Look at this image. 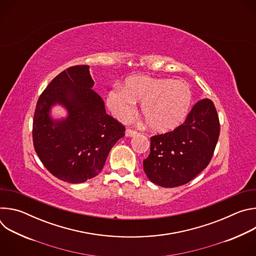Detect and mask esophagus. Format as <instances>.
<instances>
[{
  "label": "esophagus",
  "instance_id": "esophagus-1",
  "mask_svg": "<svg viewBox=\"0 0 256 256\" xmlns=\"http://www.w3.org/2000/svg\"><path fill=\"white\" fill-rule=\"evenodd\" d=\"M136 134H138V132L134 130H132V128H126V136H134Z\"/></svg>",
  "mask_w": 256,
  "mask_h": 256
}]
</instances>
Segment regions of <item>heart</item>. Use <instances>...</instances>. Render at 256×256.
Returning <instances> with one entry per match:
<instances>
[{
  "mask_svg": "<svg viewBox=\"0 0 256 256\" xmlns=\"http://www.w3.org/2000/svg\"><path fill=\"white\" fill-rule=\"evenodd\" d=\"M142 101V114L149 128L167 132L186 120L192 103L188 84L172 79L132 76L124 88L114 87L107 95V105L120 120L128 118L136 102Z\"/></svg>",
  "mask_w": 256,
  "mask_h": 256,
  "instance_id": "obj_1",
  "label": "heart"
}]
</instances>
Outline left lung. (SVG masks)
<instances>
[{
	"instance_id": "8db88e82",
	"label": "left lung",
	"mask_w": 256,
	"mask_h": 256,
	"mask_svg": "<svg viewBox=\"0 0 256 256\" xmlns=\"http://www.w3.org/2000/svg\"><path fill=\"white\" fill-rule=\"evenodd\" d=\"M220 134V122L210 99L198 101L186 122L172 132L151 136L144 171L162 188L184 186L210 162Z\"/></svg>"
}]
</instances>
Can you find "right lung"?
I'll list each match as a JSON object with an SVG mask.
<instances>
[{"instance_id":"right-lung-1","label":"right lung","mask_w":256,"mask_h":256,"mask_svg":"<svg viewBox=\"0 0 256 256\" xmlns=\"http://www.w3.org/2000/svg\"><path fill=\"white\" fill-rule=\"evenodd\" d=\"M89 66H70L48 84L36 104L32 138L36 154L56 178L81 184L98 175L126 128L105 112L93 91ZM64 106L69 116L52 121L50 107Z\"/></svg>"}]
</instances>
